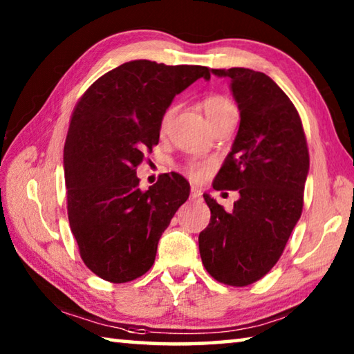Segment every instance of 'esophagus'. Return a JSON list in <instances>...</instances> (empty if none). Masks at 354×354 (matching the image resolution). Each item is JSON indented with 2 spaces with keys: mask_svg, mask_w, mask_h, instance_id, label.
<instances>
[{
  "mask_svg": "<svg viewBox=\"0 0 354 354\" xmlns=\"http://www.w3.org/2000/svg\"><path fill=\"white\" fill-rule=\"evenodd\" d=\"M190 196H192V198H200V196H201V189L196 187V185H192Z\"/></svg>",
  "mask_w": 354,
  "mask_h": 354,
  "instance_id": "obj_1",
  "label": "esophagus"
}]
</instances>
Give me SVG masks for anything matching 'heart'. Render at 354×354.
I'll return each instance as SVG.
<instances>
[{"instance_id":"heart-1","label":"heart","mask_w":354,"mask_h":354,"mask_svg":"<svg viewBox=\"0 0 354 354\" xmlns=\"http://www.w3.org/2000/svg\"><path fill=\"white\" fill-rule=\"evenodd\" d=\"M203 107H205L209 122H212L214 118L220 117L221 113H225L230 109H234V104H232L227 98L221 97V95H211V97H207L203 101ZM173 113H175V107L171 106L164 112L162 118H160V128L165 129L169 127L170 120L173 118ZM207 171L209 164L203 162V160H190V162L185 165V173H187L192 179H195V181H201V179L207 175Z\"/></svg>"}]
</instances>
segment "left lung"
I'll use <instances>...</instances> for the list:
<instances>
[{"label":"left lung","mask_w":354,"mask_h":354,"mask_svg":"<svg viewBox=\"0 0 354 354\" xmlns=\"http://www.w3.org/2000/svg\"><path fill=\"white\" fill-rule=\"evenodd\" d=\"M231 80L241 124L214 179L239 190L232 211L205 194L211 221L200 232L203 266L218 283L243 287L272 270L301 217L309 151L301 118L270 76L250 68L212 70Z\"/></svg>","instance_id":"obj_1"}]
</instances>
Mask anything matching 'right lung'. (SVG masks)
<instances>
[{"label": "right lung", "instance_id": "right-lung-1", "mask_svg": "<svg viewBox=\"0 0 354 354\" xmlns=\"http://www.w3.org/2000/svg\"><path fill=\"white\" fill-rule=\"evenodd\" d=\"M211 70L131 61L98 77L71 113L64 147L67 211L86 266L109 283L145 274L159 239L190 194L179 173L142 192L136 170L159 143L173 98Z\"/></svg>", "mask_w": 354, "mask_h": 354}]
</instances>
